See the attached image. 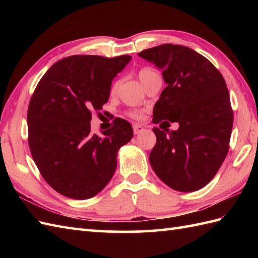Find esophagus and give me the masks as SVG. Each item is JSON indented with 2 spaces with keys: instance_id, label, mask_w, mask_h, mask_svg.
I'll return each instance as SVG.
<instances>
[{
  "instance_id": "esophagus-1",
  "label": "esophagus",
  "mask_w": 258,
  "mask_h": 258,
  "mask_svg": "<svg viewBox=\"0 0 258 258\" xmlns=\"http://www.w3.org/2000/svg\"><path fill=\"white\" fill-rule=\"evenodd\" d=\"M143 130H144V126L143 125H141V124H134L133 125V132H134V134H139Z\"/></svg>"
}]
</instances>
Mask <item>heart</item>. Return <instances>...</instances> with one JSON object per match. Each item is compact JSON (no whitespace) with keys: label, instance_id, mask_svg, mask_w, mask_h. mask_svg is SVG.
<instances>
[{"label":"heart","instance_id":"heart-1","mask_svg":"<svg viewBox=\"0 0 258 258\" xmlns=\"http://www.w3.org/2000/svg\"><path fill=\"white\" fill-rule=\"evenodd\" d=\"M158 75L156 71L154 69L152 68H142L139 72H138V76L140 81L142 82V84L145 85L147 82H149L152 78H154V76ZM116 89H117V84L115 83L112 89H111V93L112 94H114L115 92H116ZM143 111L142 109H136V108H132V109H128V111H126V115L130 117H132L134 119H140L143 117Z\"/></svg>","mask_w":258,"mask_h":258}]
</instances>
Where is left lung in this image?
I'll use <instances>...</instances> for the list:
<instances>
[{
  "label": "left lung",
  "mask_w": 258,
  "mask_h": 258,
  "mask_svg": "<svg viewBox=\"0 0 258 258\" xmlns=\"http://www.w3.org/2000/svg\"><path fill=\"white\" fill-rule=\"evenodd\" d=\"M139 55L162 69L167 84L153 109V123L179 124L176 131L153 128L151 165L175 190L204 187L229 149L234 114L225 80L206 57L183 45H158Z\"/></svg>",
  "instance_id": "1"
}]
</instances>
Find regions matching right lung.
I'll return each mask as SVG.
<instances>
[{
	"label": "right lung",
	"mask_w": 258,
	"mask_h": 258,
	"mask_svg": "<svg viewBox=\"0 0 258 258\" xmlns=\"http://www.w3.org/2000/svg\"><path fill=\"white\" fill-rule=\"evenodd\" d=\"M73 55L53 64L38 82L27 109L29 146L45 182L70 199L86 200L105 187L120 146L133 138L117 118L100 138L91 133L92 111L108 101L113 79L131 61Z\"/></svg>",
	"instance_id": "add662e5"
}]
</instances>
